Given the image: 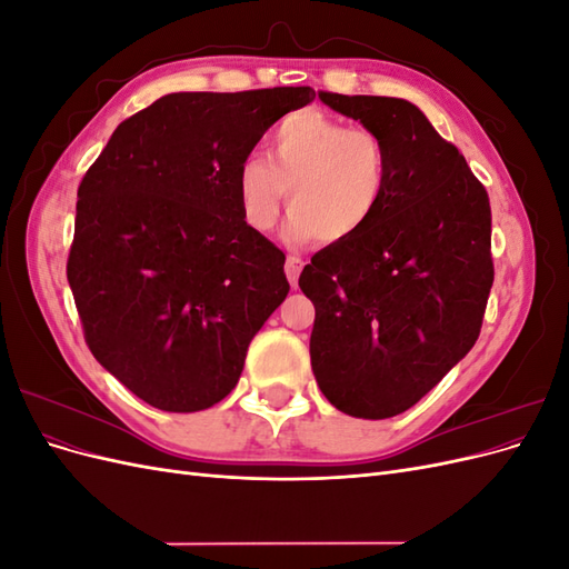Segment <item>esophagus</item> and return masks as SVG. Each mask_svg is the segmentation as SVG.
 Returning a JSON list of instances; mask_svg holds the SVG:
<instances>
[{
  "label": "esophagus",
  "instance_id": "obj_1",
  "mask_svg": "<svg viewBox=\"0 0 569 569\" xmlns=\"http://www.w3.org/2000/svg\"><path fill=\"white\" fill-rule=\"evenodd\" d=\"M303 261L299 256H287V263H284V272H287V280L291 287L299 284V274H301Z\"/></svg>",
  "mask_w": 569,
  "mask_h": 569
}]
</instances>
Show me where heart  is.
<instances>
[{"label": "heart", "mask_w": 569, "mask_h": 569, "mask_svg": "<svg viewBox=\"0 0 569 569\" xmlns=\"http://www.w3.org/2000/svg\"><path fill=\"white\" fill-rule=\"evenodd\" d=\"M272 161L249 153L237 168V197L247 222L270 230L289 192L287 239L349 242L363 232L387 194V149L368 128L316 109L282 118L270 137Z\"/></svg>", "instance_id": "obj_1"}]
</instances>
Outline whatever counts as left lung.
Returning <instances> with one entry per match:
<instances>
[{"label":"left lung","instance_id":"obj_1","mask_svg":"<svg viewBox=\"0 0 569 569\" xmlns=\"http://www.w3.org/2000/svg\"><path fill=\"white\" fill-rule=\"evenodd\" d=\"M318 97L380 134L389 178L366 230L320 249L301 272L316 306L311 366L337 410L385 420L475 347L493 284L489 194L410 101Z\"/></svg>","mask_w":569,"mask_h":569}]
</instances>
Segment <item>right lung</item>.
<instances>
[{"label": "right lung", "mask_w": 569, "mask_h": 569, "mask_svg": "<svg viewBox=\"0 0 569 569\" xmlns=\"http://www.w3.org/2000/svg\"><path fill=\"white\" fill-rule=\"evenodd\" d=\"M311 88L176 92L120 123L78 187L66 274L84 341L149 406L197 412L239 382L287 291L237 168Z\"/></svg>", "instance_id": "right-lung-1"}]
</instances>
